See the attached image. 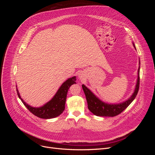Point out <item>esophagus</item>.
Returning a JSON list of instances; mask_svg holds the SVG:
<instances>
[{
	"label": "esophagus",
	"mask_w": 155,
	"mask_h": 155,
	"mask_svg": "<svg viewBox=\"0 0 155 155\" xmlns=\"http://www.w3.org/2000/svg\"><path fill=\"white\" fill-rule=\"evenodd\" d=\"M79 78H81V76H79Z\"/></svg>",
	"instance_id": "1"
}]
</instances>
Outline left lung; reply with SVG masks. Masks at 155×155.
I'll return each mask as SVG.
<instances>
[{
  "mask_svg": "<svg viewBox=\"0 0 155 155\" xmlns=\"http://www.w3.org/2000/svg\"><path fill=\"white\" fill-rule=\"evenodd\" d=\"M134 48L136 49L135 45L133 43ZM137 50V49H136ZM140 61H139V67L138 70V77L137 84H136L135 88L133 94L129 97L127 100L120 104H108L101 101L100 98H98L94 94L90 89H88L85 85H82L83 90L85 93L86 99L88 104V108L92 114L97 116H109L113 117L118 115L121 112H123L127 107L137 96L140 85Z\"/></svg>",
  "mask_w": 155,
  "mask_h": 155,
  "instance_id": "obj_1",
  "label": "left lung"
}]
</instances>
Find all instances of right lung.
Segmentation results:
<instances>
[{"label": "right lung", "instance_id": "obj_1", "mask_svg": "<svg viewBox=\"0 0 155 155\" xmlns=\"http://www.w3.org/2000/svg\"><path fill=\"white\" fill-rule=\"evenodd\" d=\"M76 77L73 76L70 78H68L67 81H65L59 88L57 92L55 93L54 96L51 99L48 101L44 105L39 107H34L30 105L26 104L23 100L20 94L18 92V89L16 86L17 95L19 99L22 101L23 104L33 114L39 117L40 118L43 119H51L58 117L61 114L63 113L65 109V102L67 100V92L70 86L73 84L76 83Z\"/></svg>", "mask_w": 155, "mask_h": 155}]
</instances>
